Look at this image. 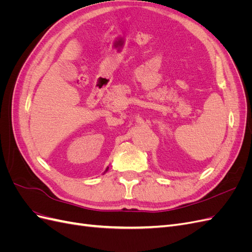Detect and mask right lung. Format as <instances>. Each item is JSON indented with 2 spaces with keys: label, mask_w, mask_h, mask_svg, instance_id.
I'll list each match as a JSON object with an SVG mask.
<instances>
[{
  "label": "right lung",
  "mask_w": 252,
  "mask_h": 252,
  "mask_svg": "<svg viewBox=\"0 0 252 252\" xmlns=\"http://www.w3.org/2000/svg\"><path fill=\"white\" fill-rule=\"evenodd\" d=\"M107 170H108V167H107V169H106V170H105V172H106V171H107Z\"/></svg>",
  "instance_id": "add662e5"
}]
</instances>
